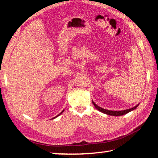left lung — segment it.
Here are the masks:
<instances>
[{
	"label": "left lung",
	"instance_id": "left-lung-1",
	"mask_svg": "<svg viewBox=\"0 0 158 158\" xmlns=\"http://www.w3.org/2000/svg\"><path fill=\"white\" fill-rule=\"evenodd\" d=\"M92 102H93V105L95 106V107L97 109L98 111H101L102 113H104L106 115H110V116H123V115L126 114L127 113H129V112L133 111L134 109H135L139 106V103L135 106H132V107L129 108V109H124V110H109V109H104L102 107H101V106H98L97 104H95L94 101L92 100Z\"/></svg>",
	"mask_w": 158,
	"mask_h": 158
}]
</instances>
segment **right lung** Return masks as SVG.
Listing matches in <instances>:
<instances>
[{"mask_svg": "<svg viewBox=\"0 0 158 158\" xmlns=\"http://www.w3.org/2000/svg\"><path fill=\"white\" fill-rule=\"evenodd\" d=\"M63 111H64V109H63V110H62V111H61V112H60V114H58V115H56V116H54V117H53V118H51V119H54V118H56V117H58V116H59V115H60V114H62Z\"/></svg>", "mask_w": 158, "mask_h": 158, "instance_id": "add662e5", "label": "right lung"}]
</instances>
